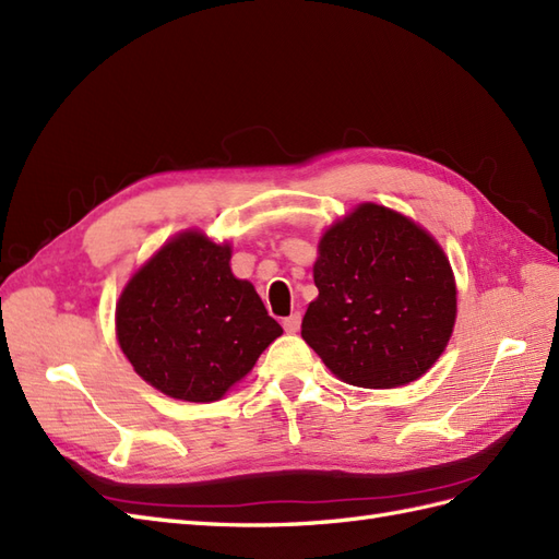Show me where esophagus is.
<instances>
[{"label":"esophagus","instance_id":"esophagus-1","mask_svg":"<svg viewBox=\"0 0 559 559\" xmlns=\"http://www.w3.org/2000/svg\"><path fill=\"white\" fill-rule=\"evenodd\" d=\"M282 326L287 334H296L298 330H301V312H292L289 318H284Z\"/></svg>","mask_w":559,"mask_h":559}]
</instances>
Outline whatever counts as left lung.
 Here are the masks:
<instances>
[{
  "label": "left lung",
  "mask_w": 559,
  "mask_h": 559,
  "mask_svg": "<svg viewBox=\"0 0 559 559\" xmlns=\"http://www.w3.org/2000/svg\"><path fill=\"white\" fill-rule=\"evenodd\" d=\"M318 298L304 342L353 386L415 382L439 360L455 324V280L425 229L362 203L324 233L312 267Z\"/></svg>",
  "instance_id": "obj_1"
}]
</instances>
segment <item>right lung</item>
Listing matches in <instances>:
<instances>
[{
	"label": "right lung",
	"mask_w": 559,
	"mask_h": 559,
	"mask_svg": "<svg viewBox=\"0 0 559 559\" xmlns=\"http://www.w3.org/2000/svg\"><path fill=\"white\" fill-rule=\"evenodd\" d=\"M229 258L227 243L185 233L120 294L118 344L134 372L166 396L217 401L282 334L253 284L233 275Z\"/></svg>",
	"instance_id": "add662e5"
}]
</instances>
